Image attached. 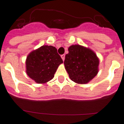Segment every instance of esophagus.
<instances>
[{
    "mask_svg": "<svg viewBox=\"0 0 124 124\" xmlns=\"http://www.w3.org/2000/svg\"><path fill=\"white\" fill-rule=\"evenodd\" d=\"M61 57H62V60H63V61L64 60V59H65V55L64 54L62 55H61Z\"/></svg>",
    "mask_w": 124,
    "mask_h": 124,
    "instance_id": "1",
    "label": "esophagus"
}]
</instances>
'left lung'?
Instances as JSON below:
<instances>
[{
	"label": "left lung",
	"instance_id": "8db88e82",
	"mask_svg": "<svg viewBox=\"0 0 124 124\" xmlns=\"http://www.w3.org/2000/svg\"><path fill=\"white\" fill-rule=\"evenodd\" d=\"M65 56L64 67L72 81L84 84L91 81L98 72L99 58L89 48L72 45Z\"/></svg>",
	"mask_w": 124,
	"mask_h": 124
}]
</instances>
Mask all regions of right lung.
Segmentation results:
<instances>
[{"label":"right lung","instance_id":"right-lung-1","mask_svg":"<svg viewBox=\"0 0 124 124\" xmlns=\"http://www.w3.org/2000/svg\"><path fill=\"white\" fill-rule=\"evenodd\" d=\"M62 62L57 49L45 45L28 55L26 60V72L37 83L43 84L54 77L58 66Z\"/></svg>","mask_w":124,"mask_h":124}]
</instances>
